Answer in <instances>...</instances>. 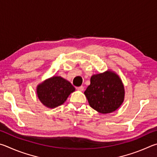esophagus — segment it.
<instances>
[{"label": "esophagus", "instance_id": "34e87169", "mask_svg": "<svg viewBox=\"0 0 157 157\" xmlns=\"http://www.w3.org/2000/svg\"><path fill=\"white\" fill-rule=\"evenodd\" d=\"M77 90H79V91H83L84 90V87L82 86H80V87H77Z\"/></svg>", "mask_w": 157, "mask_h": 157}]
</instances>
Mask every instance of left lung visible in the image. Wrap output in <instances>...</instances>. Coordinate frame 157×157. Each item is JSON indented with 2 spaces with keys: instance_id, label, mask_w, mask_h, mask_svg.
<instances>
[{
  "instance_id": "obj_1",
  "label": "left lung",
  "mask_w": 157,
  "mask_h": 157,
  "mask_svg": "<svg viewBox=\"0 0 157 157\" xmlns=\"http://www.w3.org/2000/svg\"><path fill=\"white\" fill-rule=\"evenodd\" d=\"M84 94L91 108L101 114H108L121 105L125 90L120 77L114 71L108 70L92 75L90 85Z\"/></svg>"
}]
</instances>
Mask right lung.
Listing matches in <instances>:
<instances>
[{
	"mask_svg": "<svg viewBox=\"0 0 157 157\" xmlns=\"http://www.w3.org/2000/svg\"><path fill=\"white\" fill-rule=\"evenodd\" d=\"M75 88L61 76H54L36 87V94L41 103L47 108H55L62 105Z\"/></svg>",
	"mask_w": 157,
	"mask_h": 157,
	"instance_id": "obj_1",
	"label": "right lung"
}]
</instances>
